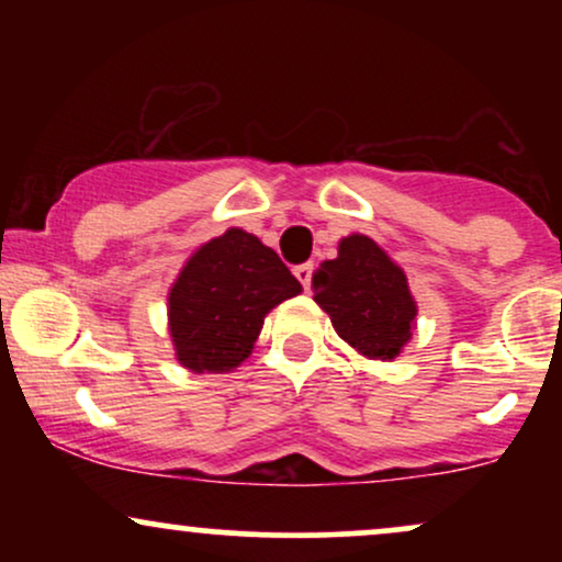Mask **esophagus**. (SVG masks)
Instances as JSON below:
<instances>
[{
	"label": "esophagus",
	"mask_w": 562,
	"mask_h": 562,
	"mask_svg": "<svg viewBox=\"0 0 562 562\" xmlns=\"http://www.w3.org/2000/svg\"><path fill=\"white\" fill-rule=\"evenodd\" d=\"M312 272H314V263L306 261V263H299V267L293 269V274L299 277V282L303 285V290L312 288Z\"/></svg>",
	"instance_id": "esophagus-1"
}]
</instances>
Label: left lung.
I'll return each mask as SVG.
<instances>
[{
    "label": "left lung",
    "mask_w": 562,
    "mask_h": 562,
    "mask_svg": "<svg viewBox=\"0 0 562 562\" xmlns=\"http://www.w3.org/2000/svg\"><path fill=\"white\" fill-rule=\"evenodd\" d=\"M312 290L335 333L364 357L393 359L412 338L417 306L406 277L370 237H344L338 259L314 272Z\"/></svg>",
    "instance_id": "1"
}]
</instances>
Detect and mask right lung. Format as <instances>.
<instances>
[{
	"mask_svg": "<svg viewBox=\"0 0 562 562\" xmlns=\"http://www.w3.org/2000/svg\"><path fill=\"white\" fill-rule=\"evenodd\" d=\"M301 293L272 248L227 229L187 261L169 293L177 359L192 372H224L250 357L263 317Z\"/></svg>",
	"mask_w": 562,
	"mask_h": 562,
	"instance_id": "right-lung-1",
	"label": "right lung"
}]
</instances>
